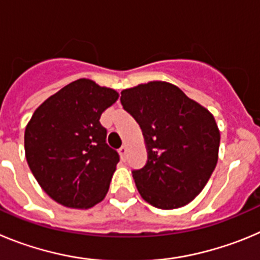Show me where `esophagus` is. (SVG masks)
<instances>
[{
	"mask_svg": "<svg viewBox=\"0 0 260 260\" xmlns=\"http://www.w3.org/2000/svg\"><path fill=\"white\" fill-rule=\"evenodd\" d=\"M119 153H120V155L123 156V158H125V156H127V153H128V147L125 146V145H123V146L119 149Z\"/></svg>",
	"mask_w": 260,
	"mask_h": 260,
	"instance_id": "1",
	"label": "esophagus"
}]
</instances>
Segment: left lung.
Returning a JSON list of instances; mask_svg holds the SVG:
<instances>
[{
	"label": "left lung",
	"mask_w": 260,
	"mask_h": 260,
	"mask_svg": "<svg viewBox=\"0 0 260 260\" xmlns=\"http://www.w3.org/2000/svg\"><path fill=\"white\" fill-rule=\"evenodd\" d=\"M120 102L146 141V165L132 171L141 197L162 210L188 205L216 167L220 133L214 116L165 81L123 90Z\"/></svg>",
	"instance_id": "obj_1"
}]
</instances>
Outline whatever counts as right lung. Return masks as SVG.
I'll return each mask as SVG.
<instances>
[{
	"label": "right lung",
	"instance_id": "obj_1",
	"mask_svg": "<svg viewBox=\"0 0 260 260\" xmlns=\"http://www.w3.org/2000/svg\"><path fill=\"white\" fill-rule=\"evenodd\" d=\"M118 93L79 79L49 97L24 133L25 158L49 197L72 209L101 202L119 162L100 118Z\"/></svg>",
	"mask_w": 260,
	"mask_h": 260
}]
</instances>
